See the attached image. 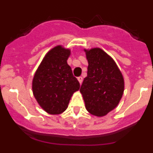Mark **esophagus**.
Instances as JSON below:
<instances>
[{"label": "esophagus", "mask_w": 153, "mask_h": 153, "mask_svg": "<svg viewBox=\"0 0 153 153\" xmlns=\"http://www.w3.org/2000/svg\"><path fill=\"white\" fill-rule=\"evenodd\" d=\"M77 79H78V81H79V84H82V82H83V77H82V76H79V77L77 78Z\"/></svg>", "instance_id": "1"}]
</instances>
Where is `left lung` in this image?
<instances>
[{
  "instance_id": "1",
  "label": "left lung",
  "mask_w": 153,
  "mask_h": 153,
  "mask_svg": "<svg viewBox=\"0 0 153 153\" xmlns=\"http://www.w3.org/2000/svg\"><path fill=\"white\" fill-rule=\"evenodd\" d=\"M88 61L87 76L81 85L86 110L98 117L118 106L124 91V79L113 58L100 48L84 49Z\"/></svg>"
}]
</instances>
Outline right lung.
I'll return each mask as SVG.
<instances>
[{
	"instance_id": "right-lung-1",
	"label": "right lung",
	"mask_w": 153,
	"mask_h": 153,
	"mask_svg": "<svg viewBox=\"0 0 153 153\" xmlns=\"http://www.w3.org/2000/svg\"><path fill=\"white\" fill-rule=\"evenodd\" d=\"M71 51L58 45L47 53L32 81L33 96L40 107L51 115L63 113L79 83L67 63Z\"/></svg>"
}]
</instances>
